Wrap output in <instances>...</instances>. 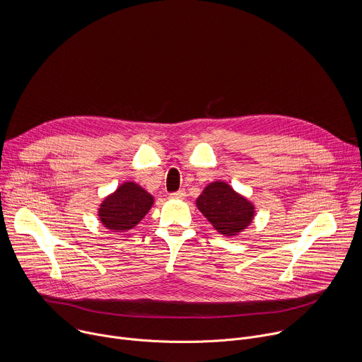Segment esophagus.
<instances>
[{
	"mask_svg": "<svg viewBox=\"0 0 362 362\" xmlns=\"http://www.w3.org/2000/svg\"><path fill=\"white\" fill-rule=\"evenodd\" d=\"M170 197H172V199H180V200H183V199L186 197V192H185V190H177V192L172 193Z\"/></svg>",
	"mask_w": 362,
	"mask_h": 362,
	"instance_id": "obj_1",
	"label": "esophagus"
}]
</instances>
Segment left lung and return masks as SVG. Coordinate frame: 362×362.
Returning a JSON list of instances; mask_svg holds the SVG:
<instances>
[{
	"mask_svg": "<svg viewBox=\"0 0 362 362\" xmlns=\"http://www.w3.org/2000/svg\"><path fill=\"white\" fill-rule=\"evenodd\" d=\"M200 214L221 235L232 238L243 232L255 218V204L229 183L216 180L203 189L196 199Z\"/></svg>",
	"mask_w": 362,
	"mask_h": 362,
	"instance_id": "obj_1",
	"label": "left lung"
}]
</instances>
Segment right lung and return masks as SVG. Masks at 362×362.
<instances>
[{
	"label": "right lung",
	"mask_w": 362,
	"mask_h": 362,
	"mask_svg": "<svg viewBox=\"0 0 362 362\" xmlns=\"http://www.w3.org/2000/svg\"><path fill=\"white\" fill-rule=\"evenodd\" d=\"M153 203V194L136 182L127 180L101 200L97 216L103 228L112 233H122L136 228Z\"/></svg>",
	"instance_id": "obj_1"
}]
</instances>
